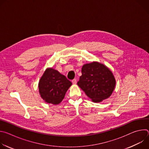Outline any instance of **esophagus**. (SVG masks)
<instances>
[{"label":"esophagus","instance_id":"obj_1","mask_svg":"<svg viewBox=\"0 0 149 149\" xmlns=\"http://www.w3.org/2000/svg\"><path fill=\"white\" fill-rule=\"evenodd\" d=\"M77 79H75V78L72 80V82L74 84H77Z\"/></svg>","mask_w":149,"mask_h":149}]
</instances>
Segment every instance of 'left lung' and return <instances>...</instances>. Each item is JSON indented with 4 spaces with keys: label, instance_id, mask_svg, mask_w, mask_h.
<instances>
[{
    "label": "left lung",
    "instance_id": "1",
    "mask_svg": "<svg viewBox=\"0 0 149 149\" xmlns=\"http://www.w3.org/2000/svg\"><path fill=\"white\" fill-rule=\"evenodd\" d=\"M81 72L77 84L93 102H101L111 95L116 80L107 67L94 62L84 65Z\"/></svg>",
    "mask_w": 149,
    "mask_h": 149
}]
</instances>
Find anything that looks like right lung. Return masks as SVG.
Segmentation results:
<instances>
[{"instance_id": "right-lung-1", "label": "right lung", "mask_w": 149, "mask_h": 149, "mask_svg": "<svg viewBox=\"0 0 149 149\" xmlns=\"http://www.w3.org/2000/svg\"><path fill=\"white\" fill-rule=\"evenodd\" d=\"M72 85L65 76L53 68H48L39 82V91L41 97L47 103L59 104Z\"/></svg>"}]
</instances>
